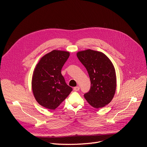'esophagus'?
Segmentation results:
<instances>
[{"instance_id":"34e87169","label":"esophagus","mask_w":147,"mask_h":147,"mask_svg":"<svg viewBox=\"0 0 147 147\" xmlns=\"http://www.w3.org/2000/svg\"><path fill=\"white\" fill-rule=\"evenodd\" d=\"M80 90V87L79 86H76L74 88V91H79Z\"/></svg>"}]
</instances>
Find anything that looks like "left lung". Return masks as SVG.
I'll use <instances>...</instances> for the list:
<instances>
[{
  "instance_id": "obj_1",
  "label": "left lung",
  "mask_w": 147,
  "mask_h": 147,
  "mask_svg": "<svg viewBox=\"0 0 147 147\" xmlns=\"http://www.w3.org/2000/svg\"><path fill=\"white\" fill-rule=\"evenodd\" d=\"M77 57L86 68L90 80V89L84 98L95 109L105 107L112 101L117 86L112 62L104 53L92 49L79 51Z\"/></svg>"
}]
</instances>
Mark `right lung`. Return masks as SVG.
Masks as SVG:
<instances>
[{
	"label": "right lung",
	"mask_w": 147,
	"mask_h": 147,
	"mask_svg": "<svg viewBox=\"0 0 147 147\" xmlns=\"http://www.w3.org/2000/svg\"><path fill=\"white\" fill-rule=\"evenodd\" d=\"M69 56L65 51L53 50L43 56L32 76V88L36 101L49 110H55L70 94L61 69Z\"/></svg>",
	"instance_id": "add662e5"
}]
</instances>
